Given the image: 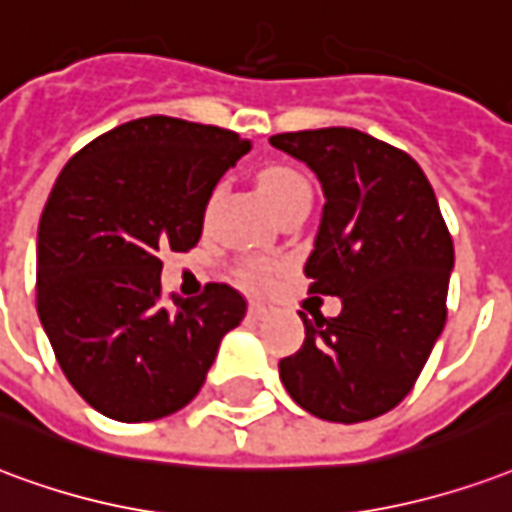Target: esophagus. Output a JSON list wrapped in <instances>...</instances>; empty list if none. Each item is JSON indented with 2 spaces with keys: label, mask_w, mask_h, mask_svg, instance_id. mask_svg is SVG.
<instances>
[{
  "label": "esophagus",
  "mask_w": 512,
  "mask_h": 512,
  "mask_svg": "<svg viewBox=\"0 0 512 512\" xmlns=\"http://www.w3.org/2000/svg\"><path fill=\"white\" fill-rule=\"evenodd\" d=\"M271 314H274V306L260 304V301H255V304L249 306V317H252V320H268Z\"/></svg>",
  "instance_id": "esophagus-1"
}]
</instances>
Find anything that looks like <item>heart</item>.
I'll return each instance as SVG.
<instances>
[{"label":"heart","instance_id":"b5f03b06","mask_svg":"<svg viewBox=\"0 0 512 512\" xmlns=\"http://www.w3.org/2000/svg\"><path fill=\"white\" fill-rule=\"evenodd\" d=\"M257 189H260V195L266 198L276 217L312 203V184L301 170L290 168V165H271V168L260 170ZM274 274L276 266L268 263V260H249V263L241 266V279L249 282V285H266Z\"/></svg>","mask_w":512,"mask_h":512}]
</instances>
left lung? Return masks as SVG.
<instances>
[{"mask_svg": "<svg viewBox=\"0 0 512 512\" xmlns=\"http://www.w3.org/2000/svg\"><path fill=\"white\" fill-rule=\"evenodd\" d=\"M271 146L306 162L325 206L306 260L309 293L339 295L336 317H304L301 350L279 361L295 404L331 423L393 410L448 320L453 238L407 151L352 127L282 132Z\"/></svg>", "mask_w": 512, "mask_h": 512, "instance_id": "left-lung-1", "label": "left lung"}]
</instances>
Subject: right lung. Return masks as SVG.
Here are the masks:
<instances>
[{
  "label": "right lung",
  "instance_id": "1",
  "mask_svg": "<svg viewBox=\"0 0 512 512\" xmlns=\"http://www.w3.org/2000/svg\"><path fill=\"white\" fill-rule=\"evenodd\" d=\"M249 149L233 130L146 116L59 173L37 230V314L64 377L105 418L187 407L244 320V295L219 282L165 304L160 252L198 244L211 192Z\"/></svg>",
  "mask_w": 512,
  "mask_h": 512
}]
</instances>
